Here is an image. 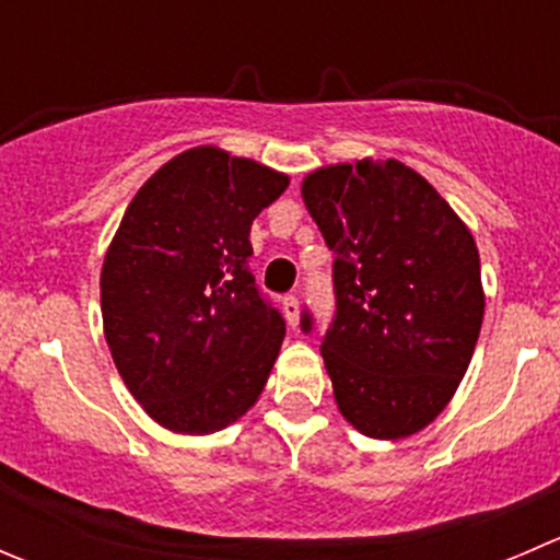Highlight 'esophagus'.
<instances>
[{"mask_svg": "<svg viewBox=\"0 0 560 560\" xmlns=\"http://www.w3.org/2000/svg\"><path fill=\"white\" fill-rule=\"evenodd\" d=\"M281 312H284L287 325L290 327L301 325V301H298L295 295H287L284 301H281Z\"/></svg>", "mask_w": 560, "mask_h": 560, "instance_id": "34e87169", "label": "esophagus"}]
</instances>
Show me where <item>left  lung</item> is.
Listing matches in <instances>:
<instances>
[{"instance_id": "obj_1", "label": "left lung", "mask_w": 560, "mask_h": 560, "mask_svg": "<svg viewBox=\"0 0 560 560\" xmlns=\"http://www.w3.org/2000/svg\"><path fill=\"white\" fill-rule=\"evenodd\" d=\"M301 195L336 252L338 312L322 358L338 411L363 436H415L453 400L482 327L471 230L398 160L316 167Z\"/></svg>"}]
</instances>
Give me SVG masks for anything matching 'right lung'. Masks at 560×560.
Returning a JSON list of instances; mask_svg holds the SVG:
<instances>
[{
	"mask_svg": "<svg viewBox=\"0 0 560 560\" xmlns=\"http://www.w3.org/2000/svg\"><path fill=\"white\" fill-rule=\"evenodd\" d=\"M287 186V173L195 145L124 211L100 273L103 330L124 385L167 431H222L265 389L287 327L254 287L248 233Z\"/></svg>",
	"mask_w": 560,
	"mask_h": 560,
	"instance_id": "add662e5",
	"label": "right lung"
}]
</instances>
